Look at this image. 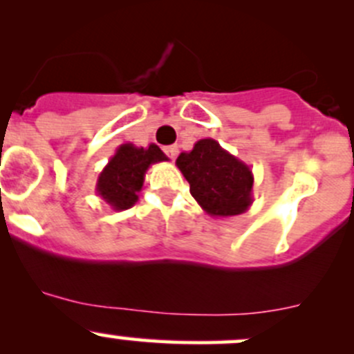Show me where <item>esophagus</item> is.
<instances>
[{
    "instance_id": "esophagus-1",
    "label": "esophagus",
    "mask_w": 354,
    "mask_h": 354,
    "mask_svg": "<svg viewBox=\"0 0 354 354\" xmlns=\"http://www.w3.org/2000/svg\"><path fill=\"white\" fill-rule=\"evenodd\" d=\"M164 152H166V156L169 157V159H176L178 157V152H180V149H178V145H169V147L164 149Z\"/></svg>"
}]
</instances>
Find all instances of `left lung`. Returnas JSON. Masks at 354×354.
<instances>
[{
  "mask_svg": "<svg viewBox=\"0 0 354 354\" xmlns=\"http://www.w3.org/2000/svg\"><path fill=\"white\" fill-rule=\"evenodd\" d=\"M178 169L190 183L192 197L212 217H233L253 203V173L214 138H202L190 152H181Z\"/></svg>",
  "mask_w": 354,
  "mask_h": 354,
  "instance_id": "8db88e82",
  "label": "left lung"
}]
</instances>
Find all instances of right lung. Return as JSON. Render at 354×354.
I'll return each mask as SVG.
<instances>
[{"label": "right lung", "instance_id": "add662e5", "mask_svg": "<svg viewBox=\"0 0 354 354\" xmlns=\"http://www.w3.org/2000/svg\"><path fill=\"white\" fill-rule=\"evenodd\" d=\"M162 160H169V157L156 144L149 147L121 144L99 173L95 194L113 210L130 209L138 200L149 167Z\"/></svg>", "mask_w": 354, "mask_h": 354}]
</instances>
